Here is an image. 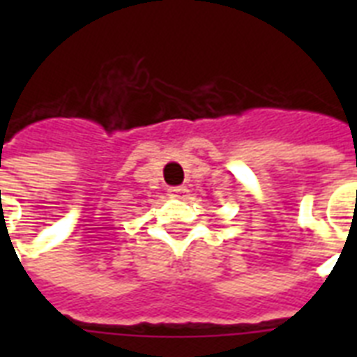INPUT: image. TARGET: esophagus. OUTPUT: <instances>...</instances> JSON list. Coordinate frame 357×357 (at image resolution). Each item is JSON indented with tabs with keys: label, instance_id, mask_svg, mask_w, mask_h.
<instances>
[{
	"label": "esophagus",
	"instance_id": "obj_1",
	"mask_svg": "<svg viewBox=\"0 0 357 357\" xmlns=\"http://www.w3.org/2000/svg\"><path fill=\"white\" fill-rule=\"evenodd\" d=\"M168 196L174 200H185L189 196V189L187 187H170L168 189Z\"/></svg>",
	"mask_w": 357,
	"mask_h": 357
}]
</instances>
